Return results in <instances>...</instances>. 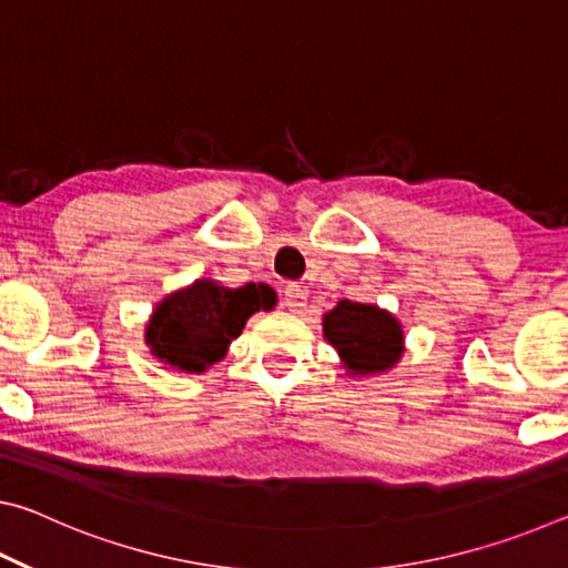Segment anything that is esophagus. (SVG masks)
I'll list each match as a JSON object with an SVG mask.
<instances>
[{
  "mask_svg": "<svg viewBox=\"0 0 568 568\" xmlns=\"http://www.w3.org/2000/svg\"><path fill=\"white\" fill-rule=\"evenodd\" d=\"M283 301H285L287 307H291L293 313H301L303 307H305V303H307V295H305V291H303L301 285H287L285 293H283Z\"/></svg>",
  "mask_w": 568,
  "mask_h": 568,
  "instance_id": "34e87169",
  "label": "esophagus"
}]
</instances>
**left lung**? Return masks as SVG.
<instances>
[{"mask_svg": "<svg viewBox=\"0 0 568 568\" xmlns=\"http://www.w3.org/2000/svg\"><path fill=\"white\" fill-rule=\"evenodd\" d=\"M323 331L353 373H381L403 353L398 321L376 305L341 301L325 315Z\"/></svg>", "mask_w": 568, "mask_h": 568, "instance_id": "obj_1", "label": "left lung"}]
</instances>
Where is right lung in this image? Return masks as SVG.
<instances>
[{
	"label": "right lung",
	"instance_id": "obj_1",
	"mask_svg": "<svg viewBox=\"0 0 568 568\" xmlns=\"http://www.w3.org/2000/svg\"><path fill=\"white\" fill-rule=\"evenodd\" d=\"M267 285L220 287L200 281L187 291L165 297L148 325V345L160 361L187 373H203L223 358L255 311L273 307Z\"/></svg>",
	"mask_w": 568,
	"mask_h": 568
}]
</instances>
